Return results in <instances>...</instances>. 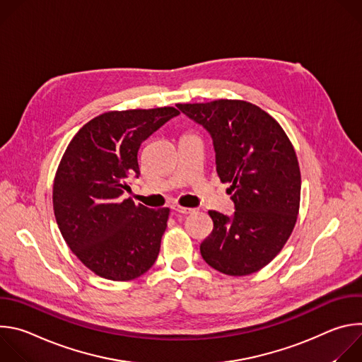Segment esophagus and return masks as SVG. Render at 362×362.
Segmentation results:
<instances>
[{"mask_svg": "<svg viewBox=\"0 0 362 362\" xmlns=\"http://www.w3.org/2000/svg\"><path fill=\"white\" fill-rule=\"evenodd\" d=\"M172 211H173V214H176V215H190V214L194 212V209L183 208V206H180V204H173V206H172Z\"/></svg>", "mask_w": 362, "mask_h": 362, "instance_id": "esophagus-1", "label": "esophagus"}]
</instances>
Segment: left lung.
<instances>
[{
  "instance_id": "left-lung-1",
  "label": "left lung",
  "mask_w": 362,
  "mask_h": 362,
  "mask_svg": "<svg viewBox=\"0 0 362 362\" xmlns=\"http://www.w3.org/2000/svg\"><path fill=\"white\" fill-rule=\"evenodd\" d=\"M177 109L214 139L216 172L235 203L233 216L209 211L214 230L200 245L214 269L243 276L267 267L289 239L299 212L300 170L281 124L243 100L186 103Z\"/></svg>"
}]
</instances>
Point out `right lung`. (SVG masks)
<instances>
[{"label":"right lung","mask_w":362,"mask_h":362,"mask_svg":"<svg viewBox=\"0 0 362 362\" xmlns=\"http://www.w3.org/2000/svg\"><path fill=\"white\" fill-rule=\"evenodd\" d=\"M175 107L106 112L69 143L53 185L59 229L95 275L132 281L156 262L170 209H148L123 193L139 177L140 144L172 117Z\"/></svg>","instance_id":"obj_1"}]
</instances>
